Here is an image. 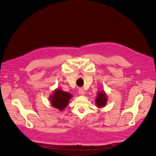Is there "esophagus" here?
<instances>
[{
  "mask_svg": "<svg viewBox=\"0 0 156 156\" xmlns=\"http://www.w3.org/2000/svg\"><path fill=\"white\" fill-rule=\"evenodd\" d=\"M78 92H79V95L83 96V95H84V94H85V91H84V90L83 88H80L79 89V91Z\"/></svg>",
  "mask_w": 156,
  "mask_h": 156,
  "instance_id": "obj_1",
  "label": "esophagus"
}]
</instances>
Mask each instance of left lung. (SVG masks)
<instances>
[{
    "label": "left lung",
    "instance_id": "obj_1",
    "mask_svg": "<svg viewBox=\"0 0 156 156\" xmlns=\"http://www.w3.org/2000/svg\"><path fill=\"white\" fill-rule=\"evenodd\" d=\"M107 101V98L105 92L102 90L101 92H98L97 94V98L96 99V103L97 107L100 108L104 107Z\"/></svg>",
    "mask_w": 156,
    "mask_h": 156
}]
</instances>
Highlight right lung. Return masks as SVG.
<instances>
[{"mask_svg": "<svg viewBox=\"0 0 156 156\" xmlns=\"http://www.w3.org/2000/svg\"><path fill=\"white\" fill-rule=\"evenodd\" d=\"M72 94L64 92L62 90L56 89L50 96V101L52 106L58 108L60 111H62L68 105V102L72 98Z\"/></svg>", "mask_w": 156, "mask_h": 156, "instance_id": "1", "label": "right lung"}]
</instances>
